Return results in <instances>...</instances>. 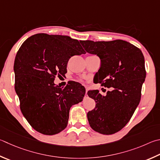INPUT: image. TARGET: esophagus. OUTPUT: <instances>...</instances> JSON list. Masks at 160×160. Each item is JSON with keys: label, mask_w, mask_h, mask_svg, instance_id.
I'll return each instance as SVG.
<instances>
[{"label": "esophagus", "mask_w": 160, "mask_h": 160, "mask_svg": "<svg viewBox=\"0 0 160 160\" xmlns=\"http://www.w3.org/2000/svg\"><path fill=\"white\" fill-rule=\"evenodd\" d=\"M87 93H88V90H87V88H86V92H85V94H87Z\"/></svg>", "instance_id": "esophagus-1"}]
</instances>
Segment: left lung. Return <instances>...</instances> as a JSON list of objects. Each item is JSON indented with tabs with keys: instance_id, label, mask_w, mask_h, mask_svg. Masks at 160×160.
<instances>
[{
	"instance_id": "1",
	"label": "left lung",
	"mask_w": 160,
	"mask_h": 160,
	"mask_svg": "<svg viewBox=\"0 0 160 160\" xmlns=\"http://www.w3.org/2000/svg\"><path fill=\"white\" fill-rule=\"evenodd\" d=\"M86 52L97 54L101 65L96 75V83L112 88L102 96L98 90L88 95L96 101L88 112L92 129L102 134H113L129 122L139 104L142 85L146 76L145 59L140 49L122 40L82 42Z\"/></svg>"
}]
</instances>
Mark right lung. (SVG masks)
<instances>
[{"label": "right lung", "mask_w": 160, "mask_h": 160, "mask_svg": "<svg viewBox=\"0 0 160 160\" xmlns=\"http://www.w3.org/2000/svg\"><path fill=\"white\" fill-rule=\"evenodd\" d=\"M82 40L66 36L38 33L23 42L14 63V89L20 109L33 128L54 135L68 124L69 110L82 101L85 89L71 82L64 88L55 85L56 76H63L70 58L85 54Z\"/></svg>", "instance_id": "right-lung-1"}]
</instances>
